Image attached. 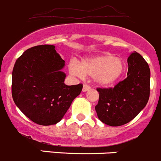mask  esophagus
Masks as SVG:
<instances>
[{"label":"esophagus","instance_id":"obj_1","mask_svg":"<svg viewBox=\"0 0 161 161\" xmlns=\"http://www.w3.org/2000/svg\"><path fill=\"white\" fill-rule=\"evenodd\" d=\"M89 90H90V86L87 85V84H84L83 88H82V91H83V92H86V91H88Z\"/></svg>","mask_w":161,"mask_h":161}]
</instances>
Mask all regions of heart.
I'll use <instances>...</instances> for the list:
<instances>
[{
  "label": "heart",
  "instance_id": "heart-1",
  "mask_svg": "<svg viewBox=\"0 0 161 161\" xmlns=\"http://www.w3.org/2000/svg\"><path fill=\"white\" fill-rule=\"evenodd\" d=\"M125 69L124 61L112 54L97 55L82 60L79 64L75 61L69 64V71L72 75L93 76L95 82L102 86L114 83L122 75Z\"/></svg>",
  "mask_w": 161,
  "mask_h": 161
}]
</instances>
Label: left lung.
I'll list each match as a JSON object with an SVG mask.
<instances>
[{
    "label": "left lung",
    "instance_id": "1",
    "mask_svg": "<svg viewBox=\"0 0 161 161\" xmlns=\"http://www.w3.org/2000/svg\"><path fill=\"white\" fill-rule=\"evenodd\" d=\"M127 78L114 88H97L99 101L95 110L98 118L110 126L127 124L143 109L150 98V70L137 52L128 58Z\"/></svg>",
    "mask_w": 161,
    "mask_h": 161
}]
</instances>
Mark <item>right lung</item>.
Returning <instances> with one entry per match:
<instances>
[{
  "label": "right lung",
  "mask_w": 161,
  "mask_h": 161,
  "mask_svg": "<svg viewBox=\"0 0 161 161\" xmlns=\"http://www.w3.org/2000/svg\"><path fill=\"white\" fill-rule=\"evenodd\" d=\"M65 61L53 45H39L26 50L12 71L11 93L16 106L31 121L40 125L59 122L82 84L67 86L61 69Z\"/></svg>",
  "instance_id": "right-lung-1"
}]
</instances>
